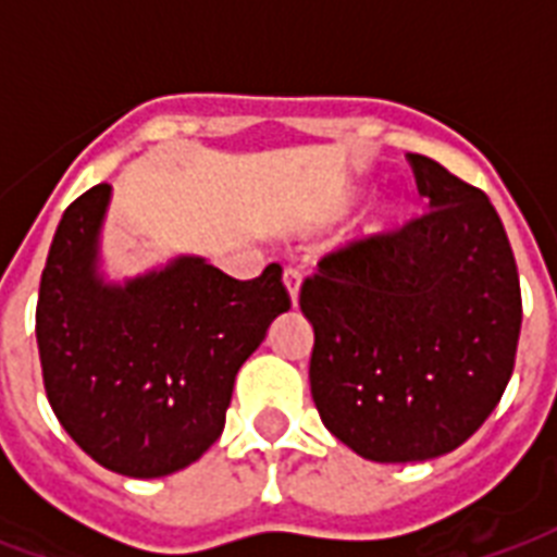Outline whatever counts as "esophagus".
I'll return each instance as SVG.
<instances>
[{
	"label": "esophagus",
	"mask_w": 557,
	"mask_h": 557,
	"mask_svg": "<svg viewBox=\"0 0 557 557\" xmlns=\"http://www.w3.org/2000/svg\"><path fill=\"white\" fill-rule=\"evenodd\" d=\"M300 280H304L300 269H292V265H288V269L283 271V283H286V288H288L292 306H297V292H300Z\"/></svg>",
	"instance_id": "1"
}]
</instances>
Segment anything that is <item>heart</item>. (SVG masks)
<instances>
[{"mask_svg":"<svg viewBox=\"0 0 557 557\" xmlns=\"http://www.w3.org/2000/svg\"><path fill=\"white\" fill-rule=\"evenodd\" d=\"M393 225H396V210L389 208V210H384L379 219H372L370 231L372 234H381V231H389Z\"/></svg>","mask_w":557,"mask_h":557,"instance_id":"1","label":"heart"}]
</instances>
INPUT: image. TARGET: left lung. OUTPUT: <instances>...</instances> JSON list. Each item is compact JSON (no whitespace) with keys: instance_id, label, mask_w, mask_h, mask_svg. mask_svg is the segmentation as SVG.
Returning a JSON list of instances; mask_svg holds the SVG:
<instances>
[{"instance_id":"8db88e82","label":"left lung","mask_w":557,"mask_h":557,"mask_svg":"<svg viewBox=\"0 0 557 557\" xmlns=\"http://www.w3.org/2000/svg\"><path fill=\"white\" fill-rule=\"evenodd\" d=\"M428 213L326 253L304 280L323 424L372 462L459 448L492 416L518 352L520 277L483 190L407 156Z\"/></svg>"}]
</instances>
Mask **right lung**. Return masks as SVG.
Listing matches in <instances>:
<instances>
[{
  "label": "right lung",
  "mask_w": 557,
  "mask_h": 557,
  "mask_svg": "<svg viewBox=\"0 0 557 557\" xmlns=\"http://www.w3.org/2000/svg\"><path fill=\"white\" fill-rule=\"evenodd\" d=\"M112 187L65 208L37 300L48 405L109 471L168 476L219 440L234 381L271 321L288 312L283 269L234 280L201 257L107 283L98 239Z\"/></svg>",
  "instance_id": "1"
}]
</instances>
